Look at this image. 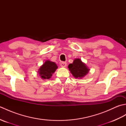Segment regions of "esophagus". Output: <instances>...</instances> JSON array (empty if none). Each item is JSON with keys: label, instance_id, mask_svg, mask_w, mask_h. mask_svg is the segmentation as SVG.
I'll use <instances>...</instances> for the list:
<instances>
[{"label": "esophagus", "instance_id": "obj_1", "mask_svg": "<svg viewBox=\"0 0 126 126\" xmlns=\"http://www.w3.org/2000/svg\"><path fill=\"white\" fill-rule=\"evenodd\" d=\"M60 65H61L62 67L65 68V67H66V62H63L61 63Z\"/></svg>", "mask_w": 126, "mask_h": 126}]
</instances>
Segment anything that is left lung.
<instances>
[{"instance_id":"obj_1","label":"left lung","mask_w":126,"mask_h":126,"mask_svg":"<svg viewBox=\"0 0 126 126\" xmlns=\"http://www.w3.org/2000/svg\"><path fill=\"white\" fill-rule=\"evenodd\" d=\"M69 70L76 79H82L84 77L90 69L88 68L85 64L82 62L79 58L75 59L73 63L68 65Z\"/></svg>"}]
</instances>
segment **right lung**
<instances>
[{
	"instance_id": "add662e5",
	"label": "right lung",
	"mask_w": 126,
	"mask_h": 126,
	"mask_svg": "<svg viewBox=\"0 0 126 126\" xmlns=\"http://www.w3.org/2000/svg\"><path fill=\"white\" fill-rule=\"evenodd\" d=\"M57 68L58 66L55 62L47 60L40 67L38 73L42 79H49Z\"/></svg>"
}]
</instances>
